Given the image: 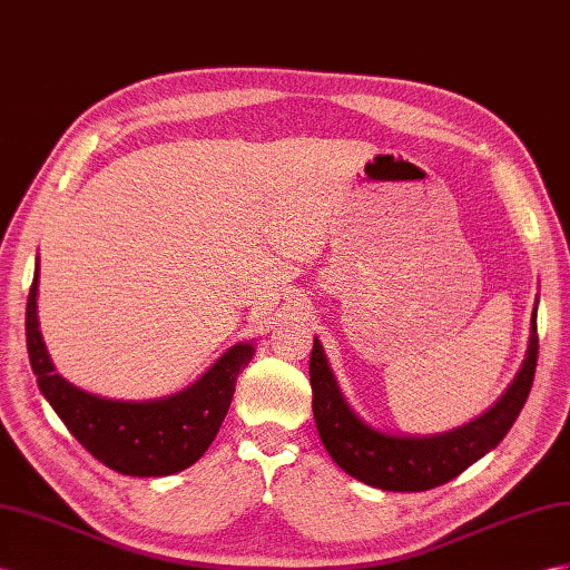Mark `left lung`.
<instances>
[{"instance_id": "left-lung-1", "label": "left lung", "mask_w": 570, "mask_h": 570, "mask_svg": "<svg viewBox=\"0 0 570 570\" xmlns=\"http://www.w3.org/2000/svg\"><path fill=\"white\" fill-rule=\"evenodd\" d=\"M530 330L528 356L503 397L470 424L435 435H395L368 426L344 400L323 344L315 340L311 354L313 416L330 458L346 474L383 491H429L455 479L503 441L528 402L539 354L537 305Z\"/></svg>"}]
</instances>
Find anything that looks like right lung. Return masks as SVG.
Listing matches in <instances>:
<instances>
[{
    "mask_svg": "<svg viewBox=\"0 0 570 570\" xmlns=\"http://www.w3.org/2000/svg\"><path fill=\"white\" fill-rule=\"evenodd\" d=\"M38 276L26 303V346L42 397L65 421L69 433L110 470L127 476H168L195 464L224 424L236 381L255 346H230L195 385L170 397L122 402L91 395L55 371L38 330Z\"/></svg>",
    "mask_w": 570,
    "mask_h": 570,
    "instance_id": "add662e5",
    "label": "right lung"
}]
</instances>
